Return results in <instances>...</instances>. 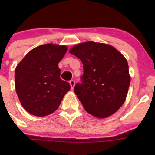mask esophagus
Returning a JSON list of instances; mask_svg holds the SVG:
<instances>
[{"instance_id":"obj_1","label":"esophagus","mask_w":155,"mask_h":155,"mask_svg":"<svg viewBox=\"0 0 155 155\" xmlns=\"http://www.w3.org/2000/svg\"><path fill=\"white\" fill-rule=\"evenodd\" d=\"M70 88L73 90V89L74 88V86H75V81L74 80H70Z\"/></svg>"}]
</instances>
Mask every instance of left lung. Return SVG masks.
Here are the masks:
<instances>
[{"label": "left lung", "mask_w": 155, "mask_h": 155, "mask_svg": "<svg viewBox=\"0 0 155 155\" xmlns=\"http://www.w3.org/2000/svg\"><path fill=\"white\" fill-rule=\"evenodd\" d=\"M83 64L82 84L74 92L87 112L98 118L113 115L124 104L130 83L127 59L113 46L85 42L70 49Z\"/></svg>", "instance_id": "1"}]
</instances>
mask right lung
<instances>
[{
  "mask_svg": "<svg viewBox=\"0 0 155 155\" xmlns=\"http://www.w3.org/2000/svg\"><path fill=\"white\" fill-rule=\"evenodd\" d=\"M68 47L47 43L33 48L15 70L16 94L23 108L31 115L43 117L54 112L70 90L61 79L58 63Z\"/></svg>",
  "mask_w": 155,
  "mask_h": 155,
  "instance_id": "add662e5",
  "label": "right lung"
}]
</instances>
